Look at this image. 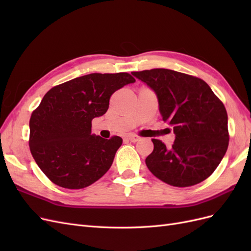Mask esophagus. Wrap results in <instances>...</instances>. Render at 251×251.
I'll use <instances>...</instances> for the list:
<instances>
[{"label":"esophagus","mask_w":251,"mask_h":251,"mask_svg":"<svg viewBox=\"0 0 251 251\" xmlns=\"http://www.w3.org/2000/svg\"><path fill=\"white\" fill-rule=\"evenodd\" d=\"M127 139L130 140L131 142H137V141H139L140 137H139V136H137V135L131 134V135H128V136H127Z\"/></svg>","instance_id":"obj_1"}]
</instances>
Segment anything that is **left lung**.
<instances>
[{
  "mask_svg": "<svg viewBox=\"0 0 251 251\" xmlns=\"http://www.w3.org/2000/svg\"><path fill=\"white\" fill-rule=\"evenodd\" d=\"M155 91L162 120L176 135L171 149L151 139L146 164L155 177L172 186L198 184L215 172L228 148L227 112L203 79L169 69L132 72Z\"/></svg>",
  "mask_w": 251,
  "mask_h": 251,
  "instance_id": "obj_1",
  "label": "left lung"
}]
</instances>
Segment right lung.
Returning <instances> with one entry per match:
<instances>
[{
  "label": "right lung",
  "instance_id": "1",
  "mask_svg": "<svg viewBox=\"0 0 251 251\" xmlns=\"http://www.w3.org/2000/svg\"><path fill=\"white\" fill-rule=\"evenodd\" d=\"M135 82L131 74L91 73L50 89L31 114L29 147L53 183L85 188L109 171L123 139L91 134L92 120L108 111L110 97Z\"/></svg>",
  "mask_w": 251,
  "mask_h": 251
}]
</instances>
